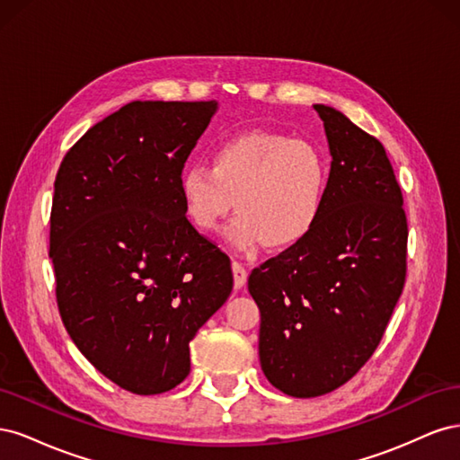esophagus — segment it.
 Returning a JSON list of instances; mask_svg holds the SVG:
<instances>
[{"instance_id":"obj_1","label":"esophagus","mask_w":460,"mask_h":460,"mask_svg":"<svg viewBox=\"0 0 460 460\" xmlns=\"http://www.w3.org/2000/svg\"><path fill=\"white\" fill-rule=\"evenodd\" d=\"M232 272H234V286H235V289L243 288V284L247 282V270H245L243 264L238 262V261H234L232 262Z\"/></svg>"}]
</instances>
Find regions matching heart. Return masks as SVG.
Instances as JSON below:
<instances>
[{
  "label": "heart",
  "instance_id": "obj_1",
  "mask_svg": "<svg viewBox=\"0 0 460 460\" xmlns=\"http://www.w3.org/2000/svg\"><path fill=\"white\" fill-rule=\"evenodd\" d=\"M328 178V161L314 144L249 132L218 144L211 166H186L180 198L190 225L199 232H215L235 203L240 213L228 228L234 247L288 249L309 238L320 222Z\"/></svg>",
  "mask_w": 460,
  "mask_h": 460
}]
</instances>
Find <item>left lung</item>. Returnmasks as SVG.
<instances>
[{
  "instance_id": "left-lung-1",
  "label": "left lung",
  "mask_w": 460,
  "mask_h": 460,
  "mask_svg": "<svg viewBox=\"0 0 460 460\" xmlns=\"http://www.w3.org/2000/svg\"><path fill=\"white\" fill-rule=\"evenodd\" d=\"M324 120L332 169L309 238L264 261L247 288L259 313V358L291 397L333 392L367 365L405 288L409 225L380 140L340 111Z\"/></svg>"
}]
</instances>
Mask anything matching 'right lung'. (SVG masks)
<instances>
[{
	"label": "right lung",
	"instance_id": "1",
	"mask_svg": "<svg viewBox=\"0 0 460 460\" xmlns=\"http://www.w3.org/2000/svg\"><path fill=\"white\" fill-rule=\"evenodd\" d=\"M215 102H132L80 137L55 176L49 257L68 336L105 378L157 395L228 299V255L190 225L180 176Z\"/></svg>",
	"mask_w": 460,
	"mask_h": 460
}]
</instances>
